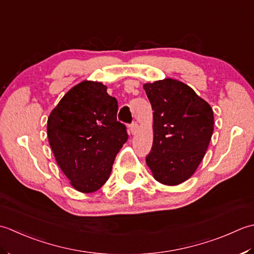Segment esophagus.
<instances>
[{
    "label": "esophagus",
    "instance_id": "esophagus-1",
    "mask_svg": "<svg viewBox=\"0 0 254 254\" xmlns=\"http://www.w3.org/2000/svg\"><path fill=\"white\" fill-rule=\"evenodd\" d=\"M138 129H139V126H138V124H137V123H132L131 125L129 126V130H130L131 134H134V133H136V132L138 131Z\"/></svg>",
    "mask_w": 254,
    "mask_h": 254
}]
</instances>
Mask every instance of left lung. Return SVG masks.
I'll use <instances>...</instances> for the list:
<instances>
[{
    "mask_svg": "<svg viewBox=\"0 0 254 254\" xmlns=\"http://www.w3.org/2000/svg\"><path fill=\"white\" fill-rule=\"evenodd\" d=\"M143 89L153 110V143L146 162L158 182L179 185L195 173L209 146L213 108L174 79L144 83Z\"/></svg>",
    "mask_w": 254,
    "mask_h": 254,
    "instance_id": "1",
    "label": "left lung"
}]
</instances>
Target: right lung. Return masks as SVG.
Segmentation results:
<instances>
[{
	"label": "right lung",
	"mask_w": 254,
	"mask_h": 254,
	"mask_svg": "<svg viewBox=\"0 0 254 254\" xmlns=\"http://www.w3.org/2000/svg\"><path fill=\"white\" fill-rule=\"evenodd\" d=\"M106 90L101 82L82 81L48 117L47 136L56 161L82 193L95 192L106 183L128 139L126 126L117 122L116 98Z\"/></svg>",
	"instance_id": "1"
}]
</instances>
